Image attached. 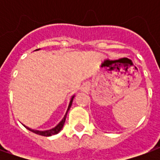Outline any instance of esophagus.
<instances>
[{
  "instance_id": "obj_1",
  "label": "esophagus",
  "mask_w": 160,
  "mask_h": 160,
  "mask_svg": "<svg viewBox=\"0 0 160 160\" xmlns=\"http://www.w3.org/2000/svg\"><path fill=\"white\" fill-rule=\"evenodd\" d=\"M88 85H87V84H84L83 86H82V88H81V89H82V91H84V92H85V91H87V89H88Z\"/></svg>"
}]
</instances>
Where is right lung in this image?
<instances>
[{"label":"right lung","mask_w":160,"mask_h":160,"mask_svg":"<svg viewBox=\"0 0 160 160\" xmlns=\"http://www.w3.org/2000/svg\"><path fill=\"white\" fill-rule=\"evenodd\" d=\"M73 98H74V95L72 96L71 98V99H70V102H69V104H68V110H67V112L65 116H64V118L62 119V121L60 122L59 123L56 125V127L53 128L51 129H49V130H44V131H40V130H35V129H32V128H30L26 127V125H24L25 127L28 129V130L32 131L33 133H35L37 134H39V135H42V136H51V135H54V134H56L59 133L60 131L63 128V125L65 123V121H66V118H67V114H68V112L69 111L70 107H71V105H72V103H73Z\"/></svg>","instance_id":"1"}]
</instances>
